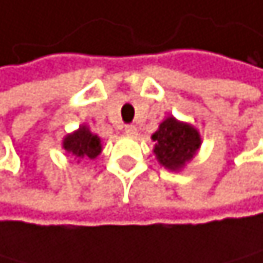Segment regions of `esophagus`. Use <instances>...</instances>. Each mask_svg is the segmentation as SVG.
Listing matches in <instances>:
<instances>
[{
  "label": "esophagus",
  "mask_w": 263,
  "mask_h": 263,
  "mask_svg": "<svg viewBox=\"0 0 263 263\" xmlns=\"http://www.w3.org/2000/svg\"><path fill=\"white\" fill-rule=\"evenodd\" d=\"M124 133L127 136H136L137 134V127L133 126V124H127V126H124Z\"/></svg>",
  "instance_id": "obj_1"
}]
</instances>
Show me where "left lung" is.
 I'll use <instances>...</instances> for the list:
<instances>
[{"instance_id":"1","label":"left lung","mask_w":263,"mask_h":263,"mask_svg":"<svg viewBox=\"0 0 263 263\" xmlns=\"http://www.w3.org/2000/svg\"><path fill=\"white\" fill-rule=\"evenodd\" d=\"M155 141V155L159 162L170 170H178L193 157L201 139L198 130L175 118L165 119L159 130L152 136Z\"/></svg>"}]
</instances>
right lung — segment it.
<instances>
[{
    "label": "right lung",
    "mask_w": 263,
    "mask_h": 263,
    "mask_svg": "<svg viewBox=\"0 0 263 263\" xmlns=\"http://www.w3.org/2000/svg\"><path fill=\"white\" fill-rule=\"evenodd\" d=\"M63 149L78 159H95L101 152V141L98 136L91 134L86 126H82L77 133L65 137Z\"/></svg>",
    "instance_id": "1"
}]
</instances>
